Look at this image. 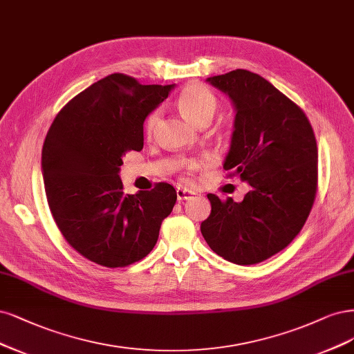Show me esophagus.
I'll return each instance as SVG.
<instances>
[{"instance_id": "1", "label": "esophagus", "mask_w": 354, "mask_h": 354, "mask_svg": "<svg viewBox=\"0 0 354 354\" xmlns=\"http://www.w3.org/2000/svg\"><path fill=\"white\" fill-rule=\"evenodd\" d=\"M177 199L178 201H187V199H190V198H193L194 193L193 190H189V189H185V187H177Z\"/></svg>"}]
</instances>
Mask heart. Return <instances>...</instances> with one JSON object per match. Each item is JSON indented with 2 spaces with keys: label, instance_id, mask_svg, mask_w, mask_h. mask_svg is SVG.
Segmentation results:
<instances>
[{
  "label": "heart",
  "instance_id": "obj_1",
  "mask_svg": "<svg viewBox=\"0 0 354 354\" xmlns=\"http://www.w3.org/2000/svg\"><path fill=\"white\" fill-rule=\"evenodd\" d=\"M177 105L181 114L198 126L203 123H211V120L218 109V101L215 95L208 88L202 86V84H189L187 88L183 89L177 98ZM160 111H152L148 118L145 120L146 136L153 135L158 123H160ZM206 164H208L206 160H187L181 162L183 174H185V177H189L192 173L198 171L199 168L205 167Z\"/></svg>",
  "mask_w": 354,
  "mask_h": 354
}]
</instances>
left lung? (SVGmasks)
Instances as JSON below:
<instances>
[{
	"instance_id": "left-lung-1",
	"label": "left lung",
	"mask_w": 354,
	"mask_h": 354,
	"mask_svg": "<svg viewBox=\"0 0 354 354\" xmlns=\"http://www.w3.org/2000/svg\"><path fill=\"white\" fill-rule=\"evenodd\" d=\"M206 82L236 109L224 169L248 181L241 202L209 193L202 236L221 258L259 263L287 248L310 214L318 189V146L309 120L256 73L237 68Z\"/></svg>"
}]
</instances>
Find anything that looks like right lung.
<instances>
[{
	"mask_svg": "<svg viewBox=\"0 0 354 354\" xmlns=\"http://www.w3.org/2000/svg\"><path fill=\"white\" fill-rule=\"evenodd\" d=\"M174 84H140L114 73L68 101L48 130L42 176L54 221L68 245L106 268L143 259L171 214L168 183L126 194L123 156L143 148V121Z\"/></svg>",
	"mask_w": 354,
	"mask_h": 354,
	"instance_id": "right-lung-1",
	"label": "right lung"
}]
</instances>
